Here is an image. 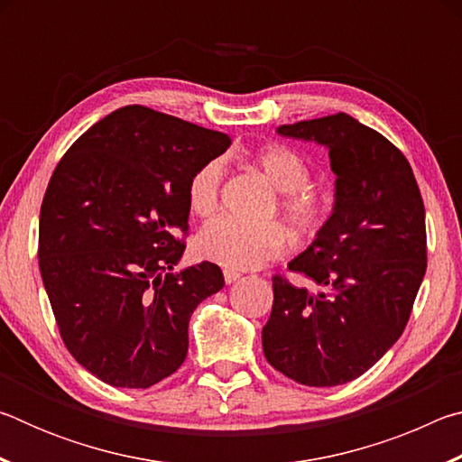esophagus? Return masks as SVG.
Returning a JSON list of instances; mask_svg holds the SVG:
<instances>
[{"instance_id": "34e87169", "label": "esophagus", "mask_w": 462, "mask_h": 462, "mask_svg": "<svg viewBox=\"0 0 462 462\" xmlns=\"http://www.w3.org/2000/svg\"><path fill=\"white\" fill-rule=\"evenodd\" d=\"M240 279V273H236V271H230V269H226L224 271V281L226 283H236V281Z\"/></svg>"}]
</instances>
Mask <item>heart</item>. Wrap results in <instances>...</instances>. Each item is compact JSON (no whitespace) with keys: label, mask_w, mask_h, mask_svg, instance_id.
<instances>
[{"label":"heart","mask_w":462,"mask_h":462,"mask_svg":"<svg viewBox=\"0 0 462 462\" xmlns=\"http://www.w3.org/2000/svg\"><path fill=\"white\" fill-rule=\"evenodd\" d=\"M254 167L267 177V181L283 193L279 199V212L300 234L316 232L326 220V203L310 189V165L303 156L285 144H269L253 154ZM222 162L214 159L203 162L187 185V201L195 216L209 217L220 203ZM287 236L277 224L250 226L230 217L209 222L199 232L198 253L206 261L232 271L259 269L283 254Z\"/></svg>","instance_id":"obj_1"}]
</instances>
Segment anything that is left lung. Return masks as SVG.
Masks as SVG:
<instances>
[{
    "instance_id": "left-lung-1",
    "label": "left lung",
    "mask_w": 462,
    "mask_h": 462,
    "mask_svg": "<svg viewBox=\"0 0 462 462\" xmlns=\"http://www.w3.org/2000/svg\"><path fill=\"white\" fill-rule=\"evenodd\" d=\"M277 132L328 148L336 193L316 240L287 264L319 291L273 277L263 350L271 366L301 385H342L369 371L408 324L426 275L424 201L400 148L353 116Z\"/></svg>"
}]
</instances>
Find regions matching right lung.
<instances>
[{
	"label": "right lung",
	"instance_id": "obj_1",
	"mask_svg": "<svg viewBox=\"0 0 462 462\" xmlns=\"http://www.w3.org/2000/svg\"><path fill=\"white\" fill-rule=\"evenodd\" d=\"M230 146L222 132L126 106L75 140L46 187L38 264L60 338L107 385L173 374L193 310L224 287L217 264L181 261L187 185Z\"/></svg>",
	"mask_w": 462,
	"mask_h": 462
}]
</instances>
